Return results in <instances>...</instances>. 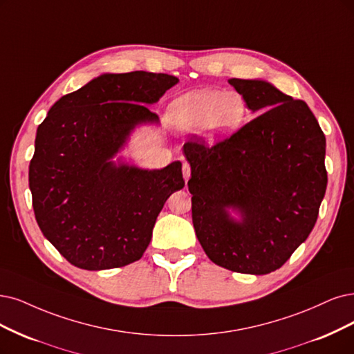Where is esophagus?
Here are the masks:
<instances>
[{"instance_id": "esophagus-1", "label": "esophagus", "mask_w": 354, "mask_h": 354, "mask_svg": "<svg viewBox=\"0 0 354 354\" xmlns=\"http://www.w3.org/2000/svg\"><path fill=\"white\" fill-rule=\"evenodd\" d=\"M182 174H184L185 182H188V179L191 178V166H189V163L184 162V165H182Z\"/></svg>"}]
</instances>
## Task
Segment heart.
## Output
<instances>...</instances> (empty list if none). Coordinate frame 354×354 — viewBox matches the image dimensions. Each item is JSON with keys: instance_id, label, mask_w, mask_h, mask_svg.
Segmentation results:
<instances>
[{"instance_id": "obj_1", "label": "heart", "mask_w": 354, "mask_h": 354, "mask_svg": "<svg viewBox=\"0 0 354 354\" xmlns=\"http://www.w3.org/2000/svg\"><path fill=\"white\" fill-rule=\"evenodd\" d=\"M245 116L246 103L238 91H189L175 99L169 106L170 122L176 128L187 133L204 129L213 140L236 133Z\"/></svg>"}]
</instances>
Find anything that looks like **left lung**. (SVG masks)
<instances>
[{"label":"left lung","mask_w":354,"mask_h":354,"mask_svg":"<svg viewBox=\"0 0 354 354\" xmlns=\"http://www.w3.org/2000/svg\"><path fill=\"white\" fill-rule=\"evenodd\" d=\"M229 83L259 115L212 147L197 136L184 144L192 223L214 264L261 276L280 268L317 223L328 182L325 136L304 100L263 80Z\"/></svg>","instance_id":"1"}]
</instances>
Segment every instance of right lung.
<instances>
[{"mask_svg": "<svg viewBox=\"0 0 354 354\" xmlns=\"http://www.w3.org/2000/svg\"><path fill=\"white\" fill-rule=\"evenodd\" d=\"M175 75L102 74L62 96L37 127L29 187L44 236L70 264L90 271L138 261L166 200L185 180L182 163L147 170L112 157L140 124H157L146 104Z\"/></svg>", "mask_w": 354, "mask_h": 354, "instance_id": "obj_1", "label": "right lung"}]
</instances>
